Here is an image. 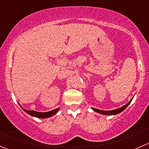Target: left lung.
Segmentation results:
<instances>
[{"mask_svg": "<svg viewBox=\"0 0 149 149\" xmlns=\"http://www.w3.org/2000/svg\"><path fill=\"white\" fill-rule=\"evenodd\" d=\"M133 100V99H132ZM132 100H130V102H129L127 104H125V106L119 108V109H114V110H110V111H103V110H100V109H95V108H92L93 110H94L95 112H99V113L100 114H102V115H116V114H118L120 113V112H123V110H124L125 109L126 107H127V106L129 105V104L131 102Z\"/></svg>", "mask_w": 149, "mask_h": 149, "instance_id": "1", "label": "left lung"}]
</instances>
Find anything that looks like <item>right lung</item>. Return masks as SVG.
Instances as JSON below:
<instances>
[{
  "mask_svg": "<svg viewBox=\"0 0 149 149\" xmlns=\"http://www.w3.org/2000/svg\"><path fill=\"white\" fill-rule=\"evenodd\" d=\"M59 109L60 108H58V109H53V110L49 111V112H35V111L34 110H26V109H23L26 112V113H28L29 115H31V116L36 117V118H47L55 115V114L58 112Z\"/></svg>",
  "mask_w": 149,
  "mask_h": 149,
  "instance_id": "right-lung-1",
  "label": "right lung"
}]
</instances>
